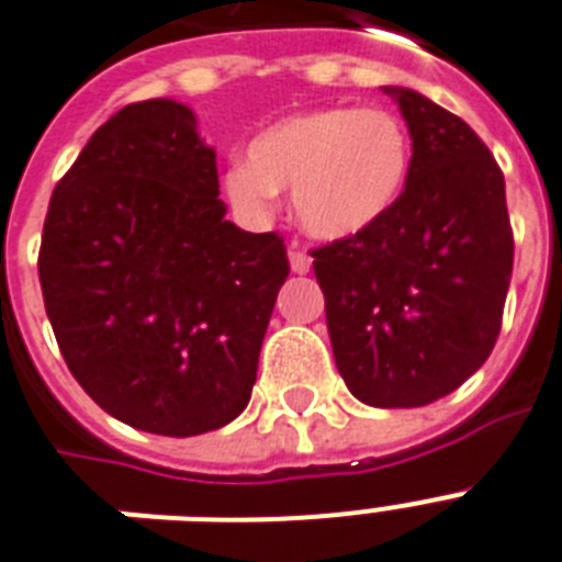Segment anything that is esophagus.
<instances>
[{
  "label": "esophagus",
  "mask_w": 562,
  "mask_h": 562,
  "mask_svg": "<svg viewBox=\"0 0 562 562\" xmlns=\"http://www.w3.org/2000/svg\"><path fill=\"white\" fill-rule=\"evenodd\" d=\"M310 267H313V258L299 244H290V269L295 276H307Z\"/></svg>",
  "instance_id": "obj_1"
}]
</instances>
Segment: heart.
I'll use <instances>...</instances> for the list:
<instances>
[{"mask_svg": "<svg viewBox=\"0 0 562 562\" xmlns=\"http://www.w3.org/2000/svg\"><path fill=\"white\" fill-rule=\"evenodd\" d=\"M415 145L389 110L316 106L278 119L223 170V194L240 214L263 220L278 188L293 191L299 226L339 244L380 226L401 203Z\"/></svg>", "mask_w": 562, "mask_h": 562, "instance_id": "b5f03b06", "label": "heart"}]
</instances>
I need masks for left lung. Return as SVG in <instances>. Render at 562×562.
I'll use <instances>...</instances> for the list:
<instances>
[{"instance_id": "1", "label": "left lung", "mask_w": 562, "mask_h": 562, "mask_svg": "<svg viewBox=\"0 0 562 562\" xmlns=\"http://www.w3.org/2000/svg\"><path fill=\"white\" fill-rule=\"evenodd\" d=\"M412 133L397 209L322 246L313 272L345 385L376 408L426 406L491 357L514 269L505 177L484 142L415 89L383 87Z\"/></svg>"}]
</instances>
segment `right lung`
I'll return each mask as SVG.
<instances>
[{"mask_svg": "<svg viewBox=\"0 0 562 562\" xmlns=\"http://www.w3.org/2000/svg\"><path fill=\"white\" fill-rule=\"evenodd\" d=\"M286 276L276 232L226 220L217 154L173 98L115 112L48 203L40 286L63 359L142 432L188 438L244 412Z\"/></svg>", "mask_w": 562, "mask_h": 562, "instance_id": "right-lung-1", "label": "right lung"}]
</instances>
